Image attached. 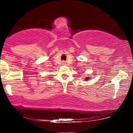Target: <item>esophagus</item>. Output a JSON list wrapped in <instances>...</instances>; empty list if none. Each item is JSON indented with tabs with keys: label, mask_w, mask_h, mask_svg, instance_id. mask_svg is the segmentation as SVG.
Here are the masks:
<instances>
[{
	"label": "esophagus",
	"mask_w": 133,
	"mask_h": 133,
	"mask_svg": "<svg viewBox=\"0 0 133 133\" xmlns=\"http://www.w3.org/2000/svg\"><path fill=\"white\" fill-rule=\"evenodd\" d=\"M66 61H62V64H66Z\"/></svg>",
	"instance_id": "34e87169"
}]
</instances>
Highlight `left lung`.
Wrapping results in <instances>:
<instances>
[{
	"mask_svg": "<svg viewBox=\"0 0 133 133\" xmlns=\"http://www.w3.org/2000/svg\"><path fill=\"white\" fill-rule=\"evenodd\" d=\"M89 78H88V77H87V78H85V80H87V79H89Z\"/></svg>",
	"mask_w": 133,
	"mask_h": 133,
	"instance_id": "left-lung-1",
	"label": "left lung"
}]
</instances>
